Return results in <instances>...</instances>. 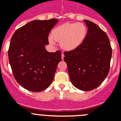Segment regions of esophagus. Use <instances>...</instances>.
Here are the masks:
<instances>
[{
    "label": "esophagus",
    "instance_id": "1",
    "mask_svg": "<svg viewBox=\"0 0 121 121\" xmlns=\"http://www.w3.org/2000/svg\"><path fill=\"white\" fill-rule=\"evenodd\" d=\"M61 57H62V59L64 60V54L63 53H62L61 54Z\"/></svg>",
    "mask_w": 121,
    "mask_h": 121
}]
</instances>
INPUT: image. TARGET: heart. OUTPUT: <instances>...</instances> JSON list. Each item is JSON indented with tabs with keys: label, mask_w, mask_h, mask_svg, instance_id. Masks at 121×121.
I'll use <instances>...</instances> for the list:
<instances>
[{
	"label": "heart",
	"mask_w": 121,
	"mask_h": 121,
	"mask_svg": "<svg viewBox=\"0 0 121 121\" xmlns=\"http://www.w3.org/2000/svg\"><path fill=\"white\" fill-rule=\"evenodd\" d=\"M86 33L87 29L83 23H65L53 29L48 40L52 45H55V40L60 41L62 48L71 51L76 49L83 43Z\"/></svg>",
	"instance_id": "1"
}]
</instances>
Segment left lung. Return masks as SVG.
Segmentation results:
<instances>
[{
  "instance_id": "obj_1",
  "label": "left lung",
  "mask_w": 121,
  "mask_h": 121,
  "mask_svg": "<svg viewBox=\"0 0 121 121\" xmlns=\"http://www.w3.org/2000/svg\"><path fill=\"white\" fill-rule=\"evenodd\" d=\"M88 27L83 43L75 50L64 52L70 79L76 88L90 91L107 76L112 50L106 33L99 26L84 20Z\"/></svg>"
}]
</instances>
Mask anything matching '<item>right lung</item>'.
<instances>
[{"label": "right lung", "instance_id": "add662e5", "mask_svg": "<svg viewBox=\"0 0 121 121\" xmlns=\"http://www.w3.org/2000/svg\"><path fill=\"white\" fill-rule=\"evenodd\" d=\"M56 19L35 20L14 32L11 39L8 58L14 78L24 88L39 92L52 83L61 52L47 51L48 36L58 22Z\"/></svg>", "mask_w": 121, "mask_h": 121}]
</instances>
